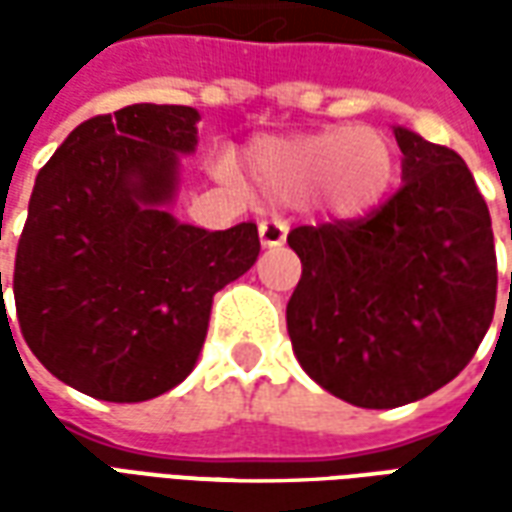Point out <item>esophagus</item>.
Here are the masks:
<instances>
[{"instance_id":"esophagus-1","label":"esophagus","mask_w":512,"mask_h":512,"mask_svg":"<svg viewBox=\"0 0 512 512\" xmlns=\"http://www.w3.org/2000/svg\"><path fill=\"white\" fill-rule=\"evenodd\" d=\"M288 238V222L285 219H268L260 222V244L263 246H282Z\"/></svg>"}]
</instances>
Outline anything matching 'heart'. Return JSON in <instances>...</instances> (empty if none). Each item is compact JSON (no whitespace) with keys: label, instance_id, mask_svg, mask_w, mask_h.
<instances>
[{"label":"heart","instance_id":"1","mask_svg":"<svg viewBox=\"0 0 512 512\" xmlns=\"http://www.w3.org/2000/svg\"><path fill=\"white\" fill-rule=\"evenodd\" d=\"M246 172L266 200L299 205L315 197L337 216L367 213L395 178L392 145L376 128H326L263 139L246 153ZM224 178L233 172L224 167Z\"/></svg>","mask_w":512,"mask_h":512}]
</instances>
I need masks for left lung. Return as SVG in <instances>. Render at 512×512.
Returning a JSON list of instances; mask_svg holds the SVG:
<instances>
[{
    "label": "left lung",
    "instance_id": "1",
    "mask_svg": "<svg viewBox=\"0 0 512 512\" xmlns=\"http://www.w3.org/2000/svg\"><path fill=\"white\" fill-rule=\"evenodd\" d=\"M403 186L365 219L290 230L288 334L304 373L359 408H397L469 365L496 307L491 213L463 158L395 126ZM512 238V233H510Z\"/></svg>",
    "mask_w": 512,
    "mask_h": 512
}]
</instances>
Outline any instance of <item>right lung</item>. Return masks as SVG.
<instances>
[{
  "mask_svg": "<svg viewBox=\"0 0 512 512\" xmlns=\"http://www.w3.org/2000/svg\"><path fill=\"white\" fill-rule=\"evenodd\" d=\"M197 123V109L169 104L98 115L35 180L10 282L18 326L40 365L84 395L142 403L178 386L216 290L260 255L255 222L211 233L169 213Z\"/></svg>",
  "mask_w": 512,
  "mask_h": 512,
  "instance_id": "add662e5",
  "label": "right lung"
}]
</instances>
